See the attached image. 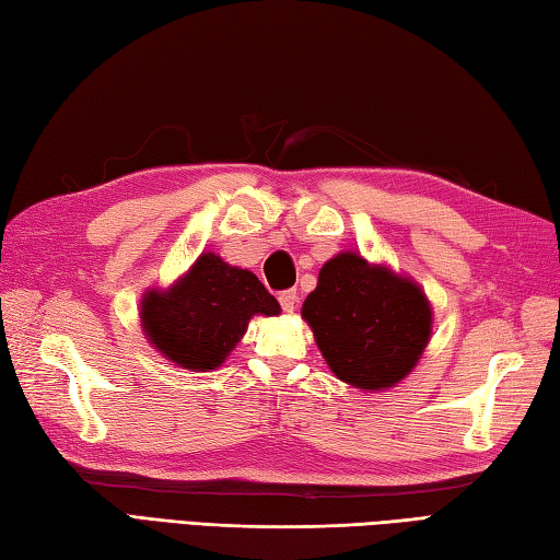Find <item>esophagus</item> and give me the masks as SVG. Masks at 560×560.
Wrapping results in <instances>:
<instances>
[{
    "label": "esophagus",
    "mask_w": 560,
    "mask_h": 560,
    "mask_svg": "<svg viewBox=\"0 0 560 560\" xmlns=\"http://www.w3.org/2000/svg\"><path fill=\"white\" fill-rule=\"evenodd\" d=\"M280 307L284 310V312H294V307H298V292L294 290H284V292H280Z\"/></svg>",
    "instance_id": "obj_1"
}]
</instances>
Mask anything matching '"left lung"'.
I'll return each instance as SVG.
<instances>
[{"label":"left lung","instance_id":"8db88e82","mask_svg":"<svg viewBox=\"0 0 560 560\" xmlns=\"http://www.w3.org/2000/svg\"><path fill=\"white\" fill-rule=\"evenodd\" d=\"M302 316L334 375L363 389L399 383L431 334L424 292L387 268L368 266L355 253L326 262Z\"/></svg>","mask_w":560,"mask_h":560}]
</instances>
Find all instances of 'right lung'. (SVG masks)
I'll return each instance as SVG.
<instances>
[{"label":"right lung","instance_id":"obj_1","mask_svg":"<svg viewBox=\"0 0 560 560\" xmlns=\"http://www.w3.org/2000/svg\"><path fill=\"white\" fill-rule=\"evenodd\" d=\"M253 314L276 316L280 304L248 270L205 253L167 292H149L141 322L151 343L187 371H214L234 351Z\"/></svg>","mask_w":560,"mask_h":560}]
</instances>
